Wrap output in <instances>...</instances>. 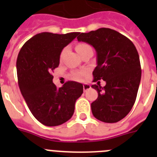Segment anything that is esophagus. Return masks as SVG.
I'll list each match as a JSON object with an SVG mask.
<instances>
[{
	"label": "esophagus",
	"instance_id": "34e87169",
	"mask_svg": "<svg viewBox=\"0 0 157 157\" xmlns=\"http://www.w3.org/2000/svg\"><path fill=\"white\" fill-rule=\"evenodd\" d=\"M90 88H91L90 85V84H88V83H85V84H83V90H84V92H86V90H90Z\"/></svg>",
	"mask_w": 157,
	"mask_h": 157
}]
</instances>
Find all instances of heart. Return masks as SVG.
Segmentation results:
<instances>
[{
    "mask_svg": "<svg viewBox=\"0 0 157 157\" xmlns=\"http://www.w3.org/2000/svg\"><path fill=\"white\" fill-rule=\"evenodd\" d=\"M88 49H92L91 46L89 44L87 43H84V42H81V43H78L76 45V50L77 52H78V54L82 53V52L86 50H88ZM67 50V48H64L63 50L61 51L60 52V55H59V58L62 59L64 55L65 52ZM86 75V71H82L79 72H76V73H74V74L72 75V78H74L75 80H81L82 78V77Z\"/></svg>",
    "mask_w": 157,
    "mask_h": 157,
    "instance_id": "obj_1",
    "label": "heart"
}]
</instances>
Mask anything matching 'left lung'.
Masks as SVG:
<instances>
[{
	"label": "left lung",
	"instance_id": "left-lung-1",
	"mask_svg": "<svg viewBox=\"0 0 157 157\" xmlns=\"http://www.w3.org/2000/svg\"><path fill=\"white\" fill-rule=\"evenodd\" d=\"M78 41L93 45L98 66L93 71L94 81L102 79L106 85H92L98 93L91 104L94 117L105 123H116L130 112L135 102L141 77L139 55L126 36L109 28L82 33Z\"/></svg>",
	"mask_w": 157,
	"mask_h": 157
}]
</instances>
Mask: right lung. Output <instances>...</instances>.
Wrapping results in <instances>:
<instances>
[{
    "label": "right lung",
    "instance_id": "1",
    "mask_svg": "<svg viewBox=\"0 0 157 157\" xmlns=\"http://www.w3.org/2000/svg\"><path fill=\"white\" fill-rule=\"evenodd\" d=\"M80 33L58 34L43 32L25 43L16 60L18 84L33 116L43 125L55 127L69 120L83 86L68 81L60 88L52 82L62 49Z\"/></svg>",
    "mask_w": 157,
    "mask_h": 157
}]
</instances>
